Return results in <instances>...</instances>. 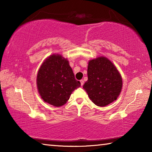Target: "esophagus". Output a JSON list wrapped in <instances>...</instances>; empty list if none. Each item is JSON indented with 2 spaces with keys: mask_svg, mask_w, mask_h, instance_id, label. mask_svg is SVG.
Returning <instances> with one entry per match:
<instances>
[{
  "mask_svg": "<svg viewBox=\"0 0 152 152\" xmlns=\"http://www.w3.org/2000/svg\"><path fill=\"white\" fill-rule=\"evenodd\" d=\"M80 82L81 86H83V84H84V80H80Z\"/></svg>",
  "mask_w": 152,
  "mask_h": 152,
  "instance_id": "obj_1",
  "label": "esophagus"
}]
</instances>
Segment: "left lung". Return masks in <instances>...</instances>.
Masks as SVG:
<instances>
[{"instance_id": "left-lung-1", "label": "left lung", "mask_w": 152, "mask_h": 152, "mask_svg": "<svg viewBox=\"0 0 152 152\" xmlns=\"http://www.w3.org/2000/svg\"><path fill=\"white\" fill-rule=\"evenodd\" d=\"M88 80L83 88L89 99L99 107H105L116 101L123 87L122 77L117 67L104 56L89 60Z\"/></svg>"}]
</instances>
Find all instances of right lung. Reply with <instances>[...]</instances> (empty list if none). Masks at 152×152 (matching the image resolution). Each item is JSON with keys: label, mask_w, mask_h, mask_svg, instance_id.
Here are the masks:
<instances>
[{"label": "right lung", "mask_w": 152, "mask_h": 152, "mask_svg": "<svg viewBox=\"0 0 152 152\" xmlns=\"http://www.w3.org/2000/svg\"><path fill=\"white\" fill-rule=\"evenodd\" d=\"M37 87L42 99L59 107L65 104L74 90L80 86L68 59L53 53L43 61L37 74Z\"/></svg>", "instance_id": "1"}]
</instances>
